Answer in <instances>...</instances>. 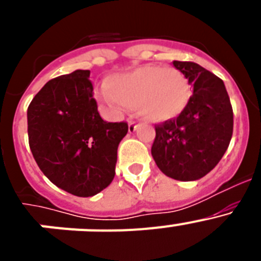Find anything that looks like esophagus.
<instances>
[{
	"mask_svg": "<svg viewBox=\"0 0 261 261\" xmlns=\"http://www.w3.org/2000/svg\"><path fill=\"white\" fill-rule=\"evenodd\" d=\"M136 128H137V124L133 120H129V132H135Z\"/></svg>",
	"mask_w": 261,
	"mask_h": 261,
	"instance_id": "1",
	"label": "esophagus"
}]
</instances>
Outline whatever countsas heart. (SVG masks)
Instances as JSON below:
<instances>
[{"instance_id": "heart-1", "label": "heart", "mask_w": 261, "mask_h": 261, "mask_svg": "<svg viewBox=\"0 0 261 261\" xmlns=\"http://www.w3.org/2000/svg\"><path fill=\"white\" fill-rule=\"evenodd\" d=\"M105 87L106 102L137 108L140 116L151 123L177 117L191 98L190 82L176 68L141 66L129 73L111 75Z\"/></svg>"}]
</instances>
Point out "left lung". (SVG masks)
Instances as JSON below:
<instances>
[{"instance_id":"obj_1","label":"left lung","mask_w":261,"mask_h":261,"mask_svg":"<svg viewBox=\"0 0 261 261\" xmlns=\"http://www.w3.org/2000/svg\"><path fill=\"white\" fill-rule=\"evenodd\" d=\"M193 93L177 117L155 124L151 155L161 171L191 181L211 172L229 147L234 115L223 81L192 61H174Z\"/></svg>"}]
</instances>
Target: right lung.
Listing matches in <instances>:
<instances>
[{
  "label": "right lung",
  "mask_w": 261,
  "mask_h": 261,
  "mask_svg": "<svg viewBox=\"0 0 261 261\" xmlns=\"http://www.w3.org/2000/svg\"><path fill=\"white\" fill-rule=\"evenodd\" d=\"M90 70L48 81L27 110L31 153L43 174L61 190L94 196L114 180L125 121L108 123L94 99Z\"/></svg>",
  "instance_id": "add662e5"
}]
</instances>
